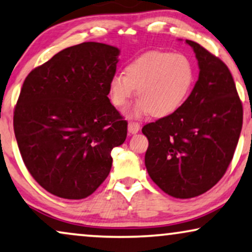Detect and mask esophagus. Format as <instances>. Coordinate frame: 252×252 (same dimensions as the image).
Returning a JSON list of instances; mask_svg holds the SVG:
<instances>
[{"label":"esophagus","mask_w":252,"mask_h":252,"mask_svg":"<svg viewBox=\"0 0 252 252\" xmlns=\"http://www.w3.org/2000/svg\"><path fill=\"white\" fill-rule=\"evenodd\" d=\"M140 130V126L139 123L137 122H130L128 124V132L130 135H133V133H137Z\"/></svg>","instance_id":"esophagus-1"}]
</instances>
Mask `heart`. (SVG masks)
Here are the masks:
<instances>
[{
	"mask_svg": "<svg viewBox=\"0 0 252 252\" xmlns=\"http://www.w3.org/2000/svg\"><path fill=\"white\" fill-rule=\"evenodd\" d=\"M193 83V68L182 54L144 53L109 80L110 101L117 108L128 105L136 92L139 100L129 109L130 117L152 114L165 117L175 113L189 94Z\"/></svg>",
	"mask_w": 252,
	"mask_h": 252,
	"instance_id": "1",
	"label": "heart"
}]
</instances>
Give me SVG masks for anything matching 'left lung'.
I'll return each instance as SVG.
<instances>
[{
  "instance_id": "left-lung-1",
  "label": "left lung",
  "mask_w": 252,
  "mask_h": 252,
  "mask_svg": "<svg viewBox=\"0 0 252 252\" xmlns=\"http://www.w3.org/2000/svg\"><path fill=\"white\" fill-rule=\"evenodd\" d=\"M198 60L199 77L183 105L143 126L149 139L147 173L175 198L199 196L219 182L233 159L243 107L228 66L199 43L186 40Z\"/></svg>"
}]
</instances>
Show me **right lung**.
<instances>
[{
	"label": "right lung",
	"mask_w": 252,
	"mask_h": 252,
	"mask_svg": "<svg viewBox=\"0 0 252 252\" xmlns=\"http://www.w3.org/2000/svg\"><path fill=\"white\" fill-rule=\"evenodd\" d=\"M119 55L116 47L83 42L24 80L13 112L16 140L30 174L52 194L86 198L108 176L110 152L128 129L108 99Z\"/></svg>",
	"instance_id": "add662e5"
}]
</instances>
